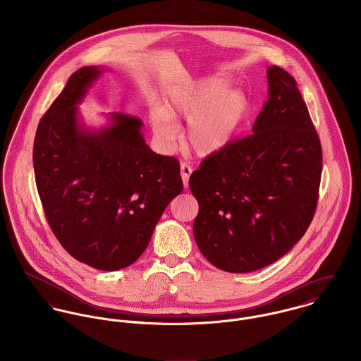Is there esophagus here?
Masks as SVG:
<instances>
[{
	"label": "esophagus",
	"instance_id": "1",
	"mask_svg": "<svg viewBox=\"0 0 361 361\" xmlns=\"http://www.w3.org/2000/svg\"><path fill=\"white\" fill-rule=\"evenodd\" d=\"M192 172H193V168L189 164H186V162L180 164V175H182V180H183L185 188L189 186V178H190Z\"/></svg>",
	"mask_w": 361,
	"mask_h": 361
}]
</instances>
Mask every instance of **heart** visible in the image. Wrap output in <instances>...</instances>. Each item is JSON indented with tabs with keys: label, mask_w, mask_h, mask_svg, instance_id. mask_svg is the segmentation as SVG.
<instances>
[{
	"label": "heart",
	"mask_w": 361,
	"mask_h": 361,
	"mask_svg": "<svg viewBox=\"0 0 361 361\" xmlns=\"http://www.w3.org/2000/svg\"><path fill=\"white\" fill-rule=\"evenodd\" d=\"M229 86L231 79L216 73L172 87L164 108L155 106L150 114L157 139L172 143L176 136L173 119L188 118L183 130L186 147L200 157L221 152L250 112L247 94Z\"/></svg>",
	"instance_id": "heart-1"
}]
</instances>
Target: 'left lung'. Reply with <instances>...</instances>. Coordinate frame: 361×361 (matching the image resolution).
Wrapping results in <instances>:
<instances>
[{
    "label": "left lung",
    "mask_w": 361,
    "mask_h": 361,
    "mask_svg": "<svg viewBox=\"0 0 361 361\" xmlns=\"http://www.w3.org/2000/svg\"><path fill=\"white\" fill-rule=\"evenodd\" d=\"M268 100L253 133L206 157L189 186L199 203L193 235L202 255L228 272H250L285 256L315 214L319 137L295 78L267 69Z\"/></svg>",
    "instance_id": "1"
}]
</instances>
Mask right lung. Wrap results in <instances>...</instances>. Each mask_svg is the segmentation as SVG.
<instances>
[{
    "mask_svg": "<svg viewBox=\"0 0 361 361\" xmlns=\"http://www.w3.org/2000/svg\"><path fill=\"white\" fill-rule=\"evenodd\" d=\"M100 75L85 66L68 79L37 126L33 166L62 247L96 269L116 271L143 255L183 183L179 161L152 152L137 116L112 112L97 132L79 122L78 104Z\"/></svg>",
    "mask_w": 361,
    "mask_h": 361,
    "instance_id": "1",
    "label": "right lung"
}]
</instances>
